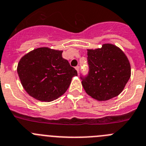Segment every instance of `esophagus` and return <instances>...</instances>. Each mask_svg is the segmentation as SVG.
I'll list each match as a JSON object with an SVG mask.
<instances>
[{
    "instance_id": "esophagus-1",
    "label": "esophagus",
    "mask_w": 146,
    "mask_h": 146,
    "mask_svg": "<svg viewBox=\"0 0 146 146\" xmlns=\"http://www.w3.org/2000/svg\"><path fill=\"white\" fill-rule=\"evenodd\" d=\"M75 68H76V70H77V72H78H78H79V69H80L79 66H76Z\"/></svg>"
}]
</instances>
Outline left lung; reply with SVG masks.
I'll use <instances>...</instances> for the list:
<instances>
[{
  "label": "left lung",
  "instance_id": "8db88e82",
  "mask_svg": "<svg viewBox=\"0 0 146 146\" xmlns=\"http://www.w3.org/2000/svg\"><path fill=\"white\" fill-rule=\"evenodd\" d=\"M87 51L89 72L86 76H80L85 92L99 101L119 95L131 76L127 56L120 48L110 44Z\"/></svg>",
  "mask_w": 146,
  "mask_h": 146
}]
</instances>
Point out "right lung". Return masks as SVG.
Listing matches in <instances>:
<instances>
[{
	"instance_id": "1",
	"label": "right lung",
	"mask_w": 146,
	"mask_h": 146,
	"mask_svg": "<svg viewBox=\"0 0 146 146\" xmlns=\"http://www.w3.org/2000/svg\"><path fill=\"white\" fill-rule=\"evenodd\" d=\"M62 53L41 47L29 52L19 62V79L31 97L45 102L57 99L67 91L73 76H78Z\"/></svg>"
}]
</instances>
